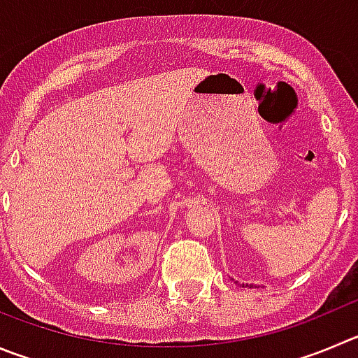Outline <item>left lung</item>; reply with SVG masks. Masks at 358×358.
<instances>
[{"instance_id":"obj_1","label":"left lung","mask_w":358,"mask_h":358,"mask_svg":"<svg viewBox=\"0 0 358 358\" xmlns=\"http://www.w3.org/2000/svg\"><path fill=\"white\" fill-rule=\"evenodd\" d=\"M242 286H243V285H242Z\"/></svg>"}]
</instances>
